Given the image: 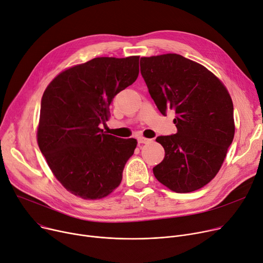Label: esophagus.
Here are the masks:
<instances>
[{
  "label": "esophagus",
  "mask_w": 263,
  "mask_h": 263,
  "mask_svg": "<svg viewBox=\"0 0 263 263\" xmlns=\"http://www.w3.org/2000/svg\"><path fill=\"white\" fill-rule=\"evenodd\" d=\"M152 141H153L152 139H147V138H144V137H139L138 138V142L139 143H149Z\"/></svg>",
  "instance_id": "34e87169"
}]
</instances>
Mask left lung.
Here are the masks:
<instances>
[{"label": "left lung", "instance_id": "8db88e82", "mask_svg": "<svg viewBox=\"0 0 263 263\" xmlns=\"http://www.w3.org/2000/svg\"><path fill=\"white\" fill-rule=\"evenodd\" d=\"M140 70L159 111L175 110L177 133L157 137L163 160L153 168L177 193L203 188L218 174L235 136L234 105L212 72L178 54L142 57Z\"/></svg>", "mask_w": 263, "mask_h": 263}]
</instances>
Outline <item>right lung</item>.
<instances>
[{
    "label": "right lung",
    "mask_w": 263,
    "mask_h": 263,
    "mask_svg": "<svg viewBox=\"0 0 263 263\" xmlns=\"http://www.w3.org/2000/svg\"><path fill=\"white\" fill-rule=\"evenodd\" d=\"M139 75V56L98 57L60 72L43 92L37 142L56 179L72 194L100 199L119 187L137 146L100 128L110 104Z\"/></svg>",
    "instance_id": "1"
}]
</instances>
